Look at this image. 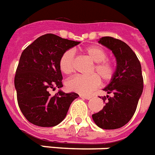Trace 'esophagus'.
<instances>
[{
    "label": "esophagus",
    "instance_id": "1",
    "mask_svg": "<svg viewBox=\"0 0 155 155\" xmlns=\"http://www.w3.org/2000/svg\"><path fill=\"white\" fill-rule=\"evenodd\" d=\"M80 97L82 98H84V99H90L92 98V95H85V94H81Z\"/></svg>",
    "mask_w": 155,
    "mask_h": 155
}]
</instances>
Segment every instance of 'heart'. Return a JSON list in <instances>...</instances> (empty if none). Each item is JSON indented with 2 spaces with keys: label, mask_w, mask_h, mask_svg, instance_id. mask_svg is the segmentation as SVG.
Listing matches in <instances>:
<instances>
[{
  "label": "heart",
  "mask_w": 155,
  "mask_h": 155,
  "mask_svg": "<svg viewBox=\"0 0 155 155\" xmlns=\"http://www.w3.org/2000/svg\"><path fill=\"white\" fill-rule=\"evenodd\" d=\"M84 53L88 56L94 66L91 69L89 76L76 75L66 81V87L71 91L80 94H89L100 85V79L104 83H108L116 74L115 63L107 58V52L98 46H89L83 49ZM59 68L65 74H71L74 71V52L66 50L61 56Z\"/></svg>",
  "instance_id": "heart-1"
}]
</instances>
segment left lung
<instances>
[{"mask_svg": "<svg viewBox=\"0 0 155 155\" xmlns=\"http://www.w3.org/2000/svg\"><path fill=\"white\" fill-rule=\"evenodd\" d=\"M98 42L112 50L117 65L114 78L104 89L107 93L102 97L105 106L92 117L98 127L113 130L128 123L135 114L144 87L141 65L136 53L121 40L103 37Z\"/></svg>", "mask_w": 155, "mask_h": 155, "instance_id": "8db88e82", "label": "left lung"}]
</instances>
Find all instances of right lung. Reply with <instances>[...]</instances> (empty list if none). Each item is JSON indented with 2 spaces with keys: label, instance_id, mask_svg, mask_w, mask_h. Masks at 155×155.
I'll list each match as a JSON object with an SVG mask.
<instances>
[{
  "label": "right lung",
  "instance_id": "add662e5",
  "mask_svg": "<svg viewBox=\"0 0 155 155\" xmlns=\"http://www.w3.org/2000/svg\"><path fill=\"white\" fill-rule=\"evenodd\" d=\"M52 34L38 38L23 51L15 76L17 101L23 115L38 127L57 126L66 117L70 105L79 97L76 93L50 89L63 86L59 60L64 51L78 45Z\"/></svg>",
  "mask_w": 155,
  "mask_h": 155
}]
</instances>
